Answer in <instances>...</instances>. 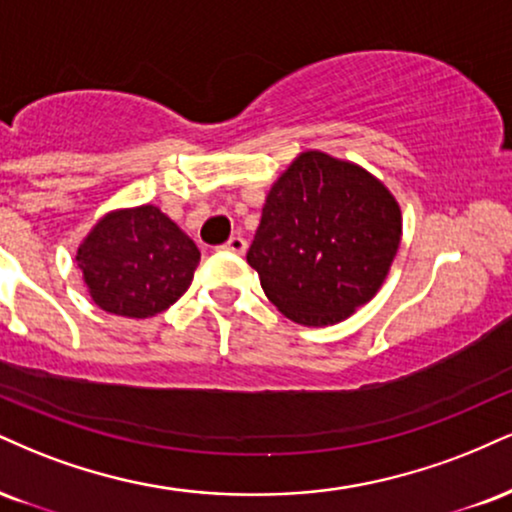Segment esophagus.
<instances>
[{
	"instance_id": "1",
	"label": "esophagus",
	"mask_w": 512,
	"mask_h": 512,
	"mask_svg": "<svg viewBox=\"0 0 512 512\" xmlns=\"http://www.w3.org/2000/svg\"><path fill=\"white\" fill-rule=\"evenodd\" d=\"M224 250L233 252V255H243V252L248 250V240H245L243 236H231L229 240H226Z\"/></svg>"
}]
</instances>
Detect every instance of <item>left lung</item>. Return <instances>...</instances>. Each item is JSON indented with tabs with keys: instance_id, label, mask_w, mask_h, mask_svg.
<instances>
[{
	"instance_id": "1",
	"label": "left lung",
	"mask_w": 512,
	"mask_h": 512,
	"mask_svg": "<svg viewBox=\"0 0 512 512\" xmlns=\"http://www.w3.org/2000/svg\"><path fill=\"white\" fill-rule=\"evenodd\" d=\"M398 245L400 207L384 183L312 150L269 190L248 264L288 319L326 326L374 298Z\"/></svg>"
}]
</instances>
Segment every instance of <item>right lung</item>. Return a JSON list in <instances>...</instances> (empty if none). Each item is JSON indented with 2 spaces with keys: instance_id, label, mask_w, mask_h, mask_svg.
<instances>
[{
  "instance_id": "obj_1",
  "label": "right lung",
  "mask_w": 512,
  "mask_h": 512,
  "mask_svg": "<svg viewBox=\"0 0 512 512\" xmlns=\"http://www.w3.org/2000/svg\"><path fill=\"white\" fill-rule=\"evenodd\" d=\"M76 260L97 307L145 319L188 291L200 250L155 205H143L107 214Z\"/></svg>"
}]
</instances>
